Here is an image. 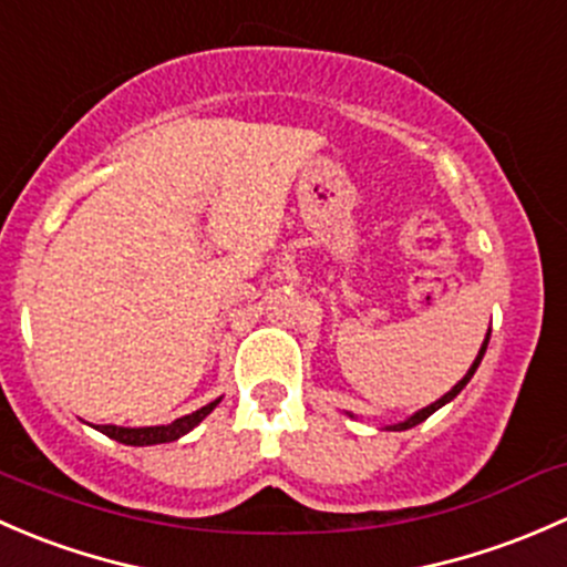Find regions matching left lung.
Returning a JSON list of instances; mask_svg holds the SVG:
<instances>
[{
    "label": "left lung",
    "mask_w": 567,
    "mask_h": 567,
    "mask_svg": "<svg viewBox=\"0 0 567 567\" xmlns=\"http://www.w3.org/2000/svg\"><path fill=\"white\" fill-rule=\"evenodd\" d=\"M486 347H488V332H486V341H483V347H481V352H477V358H475V363L470 365V371L464 373V379H461V382H456L453 384V390H447L445 395H442V399H436L434 404H429V406H423V410H417L414 414H410V417L404 420V423H393V425H388L390 431H406V429H412V425H417V423H423L425 417H431V414H434L436 410H440V406H445L447 401H453L456 399V395L461 393V390L466 388V382H470L472 377H475V371H477V365H481V360H483V354H486Z\"/></svg>",
    "instance_id": "obj_1"
}]
</instances>
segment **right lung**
<instances>
[{
  "mask_svg": "<svg viewBox=\"0 0 567 567\" xmlns=\"http://www.w3.org/2000/svg\"><path fill=\"white\" fill-rule=\"evenodd\" d=\"M218 401H213V404L202 406V410L185 414V417H177L174 423H168V425H144V429H122V425H95V429L101 431V434L111 436V440L122 442V445H133V447L163 445V442H174V440H179V436L188 434L190 429H196V425L202 423V420L207 417V414L213 412L215 406H218Z\"/></svg>",
  "mask_w": 567,
  "mask_h": 567,
  "instance_id": "obj_1",
  "label": "right lung"
}]
</instances>
